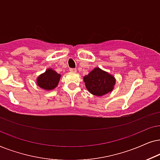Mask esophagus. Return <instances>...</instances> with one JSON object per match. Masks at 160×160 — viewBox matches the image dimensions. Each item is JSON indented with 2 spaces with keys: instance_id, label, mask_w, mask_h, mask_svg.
<instances>
[{
  "instance_id": "34e87169",
  "label": "esophagus",
  "mask_w": 160,
  "mask_h": 160,
  "mask_svg": "<svg viewBox=\"0 0 160 160\" xmlns=\"http://www.w3.org/2000/svg\"><path fill=\"white\" fill-rule=\"evenodd\" d=\"M69 71L72 72H77V69H73V68H71V69H69Z\"/></svg>"
}]
</instances>
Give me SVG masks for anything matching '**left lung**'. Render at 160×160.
Masks as SVG:
<instances>
[{
    "instance_id": "1",
    "label": "left lung",
    "mask_w": 160,
    "mask_h": 160,
    "mask_svg": "<svg viewBox=\"0 0 160 160\" xmlns=\"http://www.w3.org/2000/svg\"><path fill=\"white\" fill-rule=\"evenodd\" d=\"M83 81L88 92L98 97L111 92L116 85L115 77L99 67H95L84 76Z\"/></svg>"
}]
</instances>
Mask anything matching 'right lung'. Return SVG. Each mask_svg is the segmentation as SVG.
<instances>
[{
  "label": "right lung",
  "instance_id": "right-lung-1",
  "mask_svg": "<svg viewBox=\"0 0 160 160\" xmlns=\"http://www.w3.org/2000/svg\"><path fill=\"white\" fill-rule=\"evenodd\" d=\"M61 75L52 68H48L37 79V86L44 91H51L58 86Z\"/></svg>",
  "mask_w": 160,
  "mask_h": 160
}]
</instances>
